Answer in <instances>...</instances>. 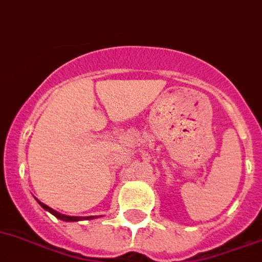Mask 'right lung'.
<instances>
[{
  "instance_id": "add662e5",
  "label": "right lung",
  "mask_w": 262,
  "mask_h": 262,
  "mask_svg": "<svg viewBox=\"0 0 262 262\" xmlns=\"http://www.w3.org/2000/svg\"><path fill=\"white\" fill-rule=\"evenodd\" d=\"M38 201V200H37ZM39 203V205H41L42 208H45L46 211H49L50 213H53L55 216V217L58 219H61V220L63 221H79V220H83V219H89V220H91V219H94V216H90V217H75V216H64V214H61V213H58L57 211H54L53 208L48 207L46 204H43V203H41V201H38Z\"/></svg>"
}]
</instances>
